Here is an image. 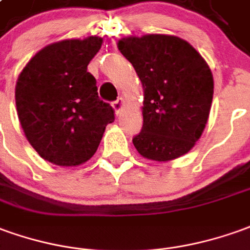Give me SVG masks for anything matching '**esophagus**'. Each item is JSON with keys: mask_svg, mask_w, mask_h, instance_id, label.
I'll return each instance as SVG.
<instances>
[{"mask_svg": "<svg viewBox=\"0 0 250 250\" xmlns=\"http://www.w3.org/2000/svg\"><path fill=\"white\" fill-rule=\"evenodd\" d=\"M124 106H125L124 99H122V98H118V99H117V101L113 103V107H114V110H115V114L117 115L120 114V113L122 111V108H124Z\"/></svg>", "mask_w": 250, "mask_h": 250, "instance_id": "obj_1", "label": "esophagus"}]
</instances>
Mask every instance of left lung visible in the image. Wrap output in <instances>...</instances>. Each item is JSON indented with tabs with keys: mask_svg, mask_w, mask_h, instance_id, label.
Wrapping results in <instances>:
<instances>
[{
	"mask_svg": "<svg viewBox=\"0 0 250 250\" xmlns=\"http://www.w3.org/2000/svg\"><path fill=\"white\" fill-rule=\"evenodd\" d=\"M117 46L144 89L143 128L133 137L139 154L167 162L189 152L207 125L214 95L206 60L174 35L128 36Z\"/></svg>",
	"mask_w": 250,
	"mask_h": 250,
	"instance_id": "obj_1",
	"label": "left lung"
}]
</instances>
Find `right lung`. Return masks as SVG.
<instances>
[{
  "label": "right lung",
  "instance_id": "1",
  "mask_svg": "<svg viewBox=\"0 0 250 250\" xmlns=\"http://www.w3.org/2000/svg\"><path fill=\"white\" fill-rule=\"evenodd\" d=\"M99 36L65 39L39 50L16 83V107L32 148L57 166H79L95 154L113 107L99 99L89 61Z\"/></svg>",
  "mask_w": 250,
  "mask_h": 250
}]
</instances>
